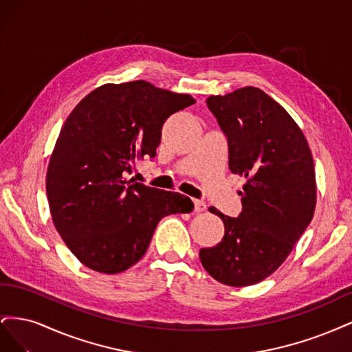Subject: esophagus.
<instances>
[{
  "label": "esophagus",
  "mask_w": 352,
  "mask_h": 352,
  "mask_svg": "<svg viewBox=\"0 0 352 352\" xmlns=\"http://www.w3.org/2000/svg\"><path fill=\"white\" fill-rule=\"evenodd\" d=\"M194 210H195L197 212L206 211V210H207L206 202H204V201H199V199H194Z\"/></svg>",
  "instance_id": "34e87169"
}]
</instances>
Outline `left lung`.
<instances>
[{"label":"left lung","instance_id":"8db88e82","mask_svg":"<svg viewBox=\"0 0 352 352\" xmlns=\"http://www.w3.org/2000/svg\"><path fill=\"white\" fill-rule=\"evenodd\" d=\"M229 144V168L247 177L242 211H210L225 223L216 247L201 248L204 269L220 283L250 286L280 267L314 216L316 173L302 131L280 104L245 87L207 98Z\"/></svg>","mask_w":352,"mask_h":352}]
</instances>
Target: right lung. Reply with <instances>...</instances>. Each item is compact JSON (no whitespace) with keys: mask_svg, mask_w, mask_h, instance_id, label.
<instances>
[{"mask_svg":"<svg viewBox=\"0 0 352 352\" xmlns=\"http://www.w3.org/2000/svg\"><path fill=\"white\" fill-rule=\"evenodd\" d=\"M194 102L133 80L105 83L73 109L50 158L47 197L57 232L83 265L124 272L144 257L160 220L192 211L188 197L124 175L155 157L164 122Z\"/></svg>","mask_w":352,"mask_h":352,"instance_id":"1","label":"right lung"}]
</instances>
